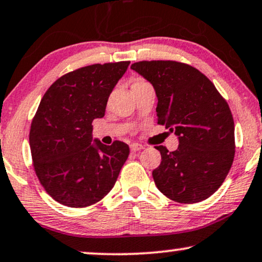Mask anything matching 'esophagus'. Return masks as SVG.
Masks as SVG:
<instances>
[{"instance_id":"esophagus-1","label":"esophagus","mask_w":262,"mask_h":262,"mask_svg":"<svg viewBox=\"0 0 262 262\" xmlns=\"http://www.w3.org/2000/svg\"><path fill=\"white\" fill-rule=\"evenodd\" d=\"M130 149L132 152H138V151H141V149H144V146L140 145V144H132L130 145Z\"/></svg>"}]
</instances>
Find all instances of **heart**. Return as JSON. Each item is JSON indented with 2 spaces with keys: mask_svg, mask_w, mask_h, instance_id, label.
<instances>
[{
  "mask_svg": "<svg viewBox=\"0 0 262 262\" xmlns=\"http://www.w3.org/2000/svg\"><path fill=\"white\" fill-rule=\"evenodd\" d=\"M141 83H146V81H144V80H138V81H135L134 85H141Z\"/></svg>",
  "mask_w": 262,
  "mask_h": 262,
  "instance_id": "b5f03b06",
  "label": "heart"
}]
</instances>
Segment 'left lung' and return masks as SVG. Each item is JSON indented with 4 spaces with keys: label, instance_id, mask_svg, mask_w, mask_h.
<instances>
[{
    "label": "left lung",
    "instance_id": "obj_1",
    "mask_svg": "<svg viewBox=\"0 0 262 262\" xmlns=\"http://www.w3.org/2000/svg\"><path fill=\"white\" fill-rule=\"evenodd\" d=\"M132 69L155 87L158 123L179 137L152 176L158 189L181 204H195L217 191L235 157V124L226 100L206 75L176 61H140Z\"/></svg>",
    "mask_w": 262,
    "mask_h": 262
}]
</instances>
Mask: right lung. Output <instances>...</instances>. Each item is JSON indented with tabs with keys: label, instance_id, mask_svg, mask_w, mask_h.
Segmentation results:
<instances>
[{
	"label": "right lung",
	"instance_id": "add662e5",
	"mask_svg": "<svg viewBox=\"0 0 262 262\" xmlns=\"http://www.w3.org/2000/svg\"><path fill=\"white\" fill-rule=\"evenodd\" d=\"M129 61L91 64L69 72L49 87L30 129L36 175L50 196L68 207L102 200L116 183L129 146L92 142V122L105 115L110 93Z\"/></svg>",
	"mask_w": 262,
	"mask_h": 262
}]
</instances>
